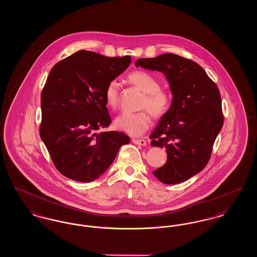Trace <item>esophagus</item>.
Instances as JSON below:
<instances>
[{"instance_id": "esophagus-1", "label": "esophagus", "mask_w": 257, "mask_h": 257, "mask_svg": "<svg viewBox=\"0 0 257 257\" xmlns=\"http://www.w3.org/2000/svg\"><path fill=\"white\" fill-rule=\"evenodd\" d=\"M132 143L135 145H138V146H147V142L145 140H142V139H132Z\"/></svg>"}]
</instances>
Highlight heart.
I'll return each mask as SVG.
<instances>
[{"label":"heart","mask_w":257,"mask_h":257,"mask_svg":"<svg viewBox=\"0 0 257 257\" xmlns=\"http://www.w3.org/2000/svg\"><path fill=\"white\" fill-rule=\"evenodd\" d=\"M128 81L146 93L142 108L147 109L156 118L162 117L171 107L170 93L160 87L156 77L143 70H137L128 75ZM105 100L110 109H115L119 103V84L112 80L105 88ZM115 127L133 137L145 134L151 125V117L147 110L139 112H122L114 120Z\"/></svg>","instance_id":"obj_1"}]
</instances>
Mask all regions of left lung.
<instances>
[{"label":"left lung","instance_id":"obj_1","mask_svg":"<svg viewBox=\"0 0 257 257\" xmlns=\"http://www.w3.org/2000/svg\"><path fill=\"white\" fill-rule=\"evenodd\" d=\"M136 67L165 75L171 107L150 135L151 146L166 148L167 163L153 171L164 184L184 182L202 171L223 124L217 85L195 61L174 54L139 59Z\"/></svg>","mask_w":257,"mask_h":257}]
</instances>
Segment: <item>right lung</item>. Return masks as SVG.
Returning <instances> with one entry per match:
<instances>
[{
	"label": "right lung",
	"mask_w": 257,
	"mask_h": 257,
	"mask_svg": "<svg viewBox=\"0 0 257 257\" xmlns=\"http://www.w3.org/2000/svg\"><path fill=\"white\" fill-rule=\"evenodd\" d=\"M130 63L129 56L109 58L81 50L50 71L41 94L39 133L64 176L86 183L97 179L130 142L121 132L96 133L110 123L105 88Z\"/></svg>",
	"instance_id": "obj_1"
}]
</instances>
